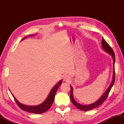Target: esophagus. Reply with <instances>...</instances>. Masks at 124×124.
<instances>
[{"label": "esophagus", "mask_w": 124, "mask_h": 124, "mask_svg": "<svg viewBox=\"0 0 124 124\" xmlns=\"http://www.w3.org/2000/svg\"><path fill=\"white\" fill-rule=\"evenodd\" d=\"M64 80L66 81H68L70 80V77H68V75H65V76H64Z\"/></svg>", "instance_id": "esophagus-1"}]
</instances>
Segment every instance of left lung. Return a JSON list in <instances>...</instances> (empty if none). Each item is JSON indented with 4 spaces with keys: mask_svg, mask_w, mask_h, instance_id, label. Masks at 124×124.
Returning <instances> with one entry per match:
<instances>
[{
    "mask_svg": "<svg viewBox=\"0 0 124 124\" xmlns=\"http://www.w3.org/2000/svg\"><path fill=\"white\" fill-rule=\"evenodd\" d=\"M102 47L103 48L105 51H106L107 53H108V54H109L110 55L112 56V57L113 58V78H112V82H111L110 85L109 86V87H108L107 90H106V92L103 94V95L101 96L99 99H98L97 101H96V102H93V103L90 104H87V105H83L79 103L78 102H77L75 100L74 98V96H73V87L71 85L70 86V100L72 101V102L73 103V104L74 105V106L76 107L77 108H78L79 109L83 110V111H87V110H90L91 109H93V108H95L98 107V106L101 104L105 100H106V98H107L109 92L110 91L111 89H112V86L114 85V81H115V68H114V65H115V54L114 53V51L112 50V48L107 43L106 40L103 38L102 40Z\"/></svg>",
    "mask_w": 124,
    "mask_h": 124,
    "instance_id": "8db88e82",
    "label": "left lung"
}]
</instances>
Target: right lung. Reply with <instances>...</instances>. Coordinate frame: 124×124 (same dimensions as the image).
<instances>
[{
    "label": "right lung",
    "instance_id": "add662e5",
    "mask_svg": "<svg viewBox=\"0 0 124 124\" xmlns=\"http://www.w3.org/2000/svg\"><path fill=\"white\" fill-rule=\"evenodd\" d=\"M33 35H30L29 36L32 37L33 36ZM27 37L24 38L22 40H24V39H26ZM62 83V80H61L60 81H58V82L54 86V87L51 90L49 95H48L47 98H46V100L44 101L42 103L39 105H37V106H27V105L22 104L16 99L11 92V93L12 94V96H13V97L14 98L15 100L16 103L17 104L18 106H19V107L21 109L30 113H35V114H41V113L46 112V111L51 107L52 103H53L56 91H57L58 88L60 87V86L61 85Z\"/></svg>",
    "mask_w": 124,
    "mask_h": 124
}]
</instances>
